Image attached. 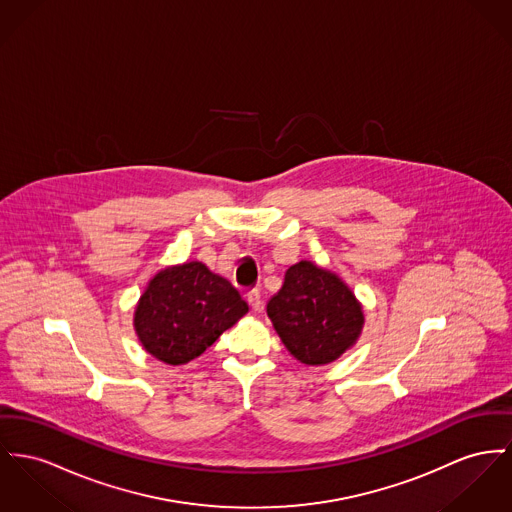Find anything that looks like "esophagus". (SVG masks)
Instances as JSON below:
<instances>
[{"label": "esophagus", "mask_w": 512, "mask_h": 512, "mask_svg": "<svg viewBox=\"0 0 512 512\" xmlns=\"http://www.w3.org/2000/svg\"><path fill=\"white\" fill-rule=\"evenodd\" d=\"M248 305L252 308V312H262L264 310V299H262L260 291H250L248 293Z\"/></svg>", "instance_id": "1"}]
</instances>
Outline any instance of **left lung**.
I'll list each match as a JSON object with an SVG mask.
<instances>
[{"instance_id":"1","label":"left lung","mask_w":512,"mask_h":512,"mask_svg":"<svg viewBox=\"0 0 512 512\" xmlns=\"http://www.w3.org/2000/svg\"><path fill=\"white\" fill-rule=\"evenodd\" d=\"M268 316L289 353L305 365H328L345 353L363 330V308L336 273L312 262L285 272L268 301Z\"/></svg>"}]
</instances>
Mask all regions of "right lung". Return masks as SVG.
Returning <instances> with one entry per match:
<instances>
[{"label": "right lung", "mask_w": 512, "mask_h": 512, "mask_svg": "<svg viewBox=\"0 0 512 512\" xmlns=\"http://www.w3.org/2000/svg\"><path fill=\"white\" fill-rule=\"evenodd\" d=\"M248 312L239 291L202 262L157 273L139 297L134 326L145 351L167 365H184Z\"/></svg>", "instance_id": "obj_1"}]
</instances>
